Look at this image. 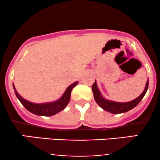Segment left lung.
<instances>
[{"instance_id":"1","label":"left lung","mask_w":160,"mask_h":160,"mask_svg":"<svg viewBox=\"0 0 160 160\" xmlns=\"http://www.w3.org/2000/svg\"><path fill=\"white\" fill-rule=\"evenodd\" d=\"M148 80L147 81L146 86L144 88V90L142 93L140 95V96L138 97L137 98L134 99V100L128 102H112V101L107 100L102 96L101 94L100 91H99L98 86H97L96 80H95L94 83H93L92 86V89L93 95H94V98L96 102V103L100 106L102 109L104 111L110 112L111 113H114V114H118V113H126L132 108L136 107L139 102L142 100L144 98V95L146 94L147 91L148 89Z\"/></svg>"}]
</instances>
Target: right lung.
<instances>
[{
  "mask_svg": "<svg viewBox=\"0 0 160 160\" xmlns=\"http://www.w3.org/2000/svg\"><path fill=\"white\" fill-rule=\"evenodd\" d=\"M78 81L74 82V83L70 85L67 88L65 93L62 95V96L58 100L53 102H47V103L43 104H35L32 102L26 101L20 95L17 91L16 90V88L13 84V89L15 91V94L19 99V102L28 111L38 116H45V117H50L56 114L57 113L64 110L68 105L70 102V98H71V92L73 88L78 85Z\"/></svg>",
  "mask_w": 160,
  "mask_h": 160,
  "instance_id": "add662e5",
  "label": "right lung"
}]
</instances>
